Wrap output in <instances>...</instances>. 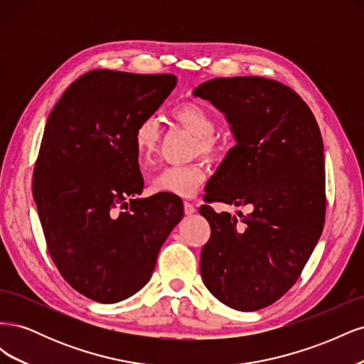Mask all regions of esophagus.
Returning <instances> with one entry per match:
<instances>
[{
    "label": "esophagus",
    "instance_id": "obj_1",
    "mask_svg": "<svg viewBox=\"0 0 364 364\" xmlns=\"http://www.w3.org/2000/svg\"><path fill=\"white\" fill-rule=\"evenodd\" d=\"M183 211H185L186 215H191V214L196 213V206L190 202H183Z\"/></svg>",
    "mask_w": 364,
    "mask_h": 364
}]
</instances>
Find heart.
Segmentation results:
<instances>
[{
  "label": "heart",
  "instance_id": "heart-1",
  "mask_svg": "<svg viewBox=\"0 0 364 364\" xmlns=\"http://www.w3.org/2000/svg\"><path fill=\"white\" fill-rule=\"evenodd\" d=\"M171 117L176 123L196 136V153L205 156H215L220 151V141L214 135L217 127L215 117L203 105L196 102L181 103L173 107ZM159 136L161 129L155 117H146L139 121L134 134V144L141 164L151 161L158 150ZM205 179L206 170L202 162L168 165L153 176L150 188L153 193L159 194L191 197L199 190Z\"/></svg>",
  "mask_w": 364,
  "mask_h": 364
}]
</instances>
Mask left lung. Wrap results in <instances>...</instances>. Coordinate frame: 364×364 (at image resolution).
Returning a JSON list of instances; mask_svg holds the SVG:
<instances>
[{
  "instance_id": "left-lung-1",
  "label": "left lung",
  "mask_w": 364,
  "mask_h": 364,
  "mask_svg": "<svg viewBox=\"0 0 364 364\" xmlns=\"http://www.w3.org/2000/svg\"><path fill=\"white\" fill-rule=\"evenodd\" d=\"M193 95L225 114L237 141L209 179L205 202L252 206L243 225L200 206L211 226L200 255L202 279L220 302L257 311L291 289L322 235L321 130L299 95L264 77H218Z\"/></svg>"
}]
</instances>
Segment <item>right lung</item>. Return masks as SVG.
<instances>
[{
    "mask_svg": "<svg viewBox=\"0 0 364 364\" xmlns=\"http://www.w3.org/2000/svg\"><path fill=\"white\" fill-rule=\"evenodd\" d=\"M176 82L173 74L94 70L73 82L48 115L33 199L63 279L95 302L115 304L144 287L183 217L178 196L135 199L144 188L135 129Z\"/></svg>",
    "mask_w": 364,
    "mask_h": 364,
    "instance_id": "right-lung-1",
    "label": "right lung"
}]
</instances>
